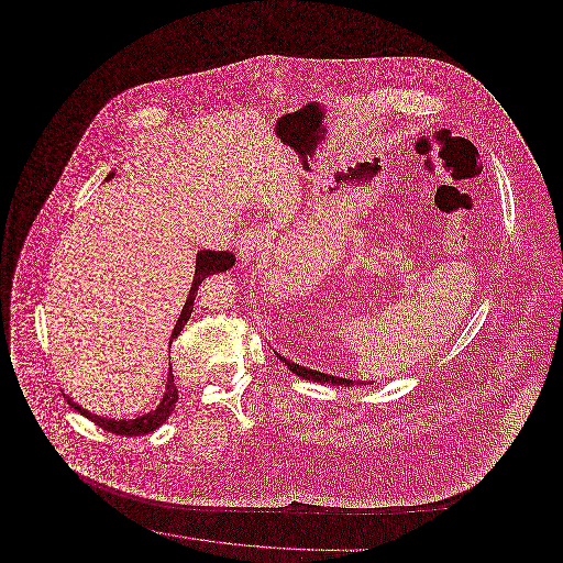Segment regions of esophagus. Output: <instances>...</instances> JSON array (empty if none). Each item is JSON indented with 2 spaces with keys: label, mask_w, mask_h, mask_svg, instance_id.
<instances>
[{
  "label": "esophagus",
  "mask_w": 563,
  "mask_h": 563,
  "mask_svg": "<svg viewBox=\"0 0 563 563\" xmlns=\"http://www.w3.org/2000/svg\"><path fill=\"white\" fill-rule=\"evenodd\" d=\"M266 246V236L260 228H249L241 236V244H239V257L242 264H251L255 262L262 251Z\"/></svg>",
  "instance_id": "obj_1"
}]
</instances>
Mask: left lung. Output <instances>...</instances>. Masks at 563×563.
Wrapping results in <instances>:
<instances>
[{
	"label": "left lung",
	"instance_id": "obj_1",
	"mask_svg": "<svg viewBox=\"0 0 563 563\" xmlns=\"http://www.w3.org/2000/svg\"><path fill=\"white\" fill-rule=\"evenodd\" d=\"M280 356V354H278ZM280 361L294 372L295 375L303 377V379H312V382H322V384H333V386H354V384H361V382H352L346 377H338V375L322 374V372H314V369H308V367H301L299 363H291L287 361L285 356H280Z\"/></svg>",
	"mask_w": 563,
	"mask_h": 563
}]
</instances>
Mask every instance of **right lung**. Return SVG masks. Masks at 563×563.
Segmentation results:
<instances>
[{
  "label": "right lung",
  "instance_id": "obj_1",
  "mask_svg": "<svg viewBox=\"0 0 563 563\" xmlns=\"http://www.w3.org/2000/svg\"><path fill=\"white\" fill-rule=\"evenodd\" d=\"M113 177V173H109L108 179ZM236 262V257L230 253V251H200L196 255V274H194V280H191V289H189L188 299H186V306L179 314V319L175 322V329L170 333V342L181 333V329L186 327V322L191 317V310H194V299H196V291L200 287V283L211 276L214 272H225V269L232 268ZM67 402L78 409L81 416H86L90 422H95L97 427H101L108 432L113 434H124V437H141V434H147V432H154L156 429H161L162 424L168 420V416L173 413L175 409V402L179 399V390H177V384H175V375L173 369L168 367V377H166V393L162 397L161 405L145 413V416H139L136 420H113V418H99L90 411H86L84 407H80L78 402L71 401L69 397H65Z\"/></svg>",
  "mask_w": 563,
  "mask_h": 563
}]
</instances>
